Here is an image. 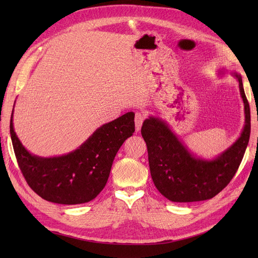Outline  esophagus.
Here are the masks:
<instances>
[{"label": "esophagus", "instance_id": "obj_1", "mask_svg": "<svg viewBox=\"0 0 258 258\" xmlns=\"http://www.w3.org/2000/svg\"><path fill=\"white\" fill-rule=\"evenodd\" d=\"M144 120V114L143 113H137L136 114V118H135V123H136V131L139 132L141 130L142 127V123Z\"/></svg>", "mask_w": 258, "mask_h": 258}]
</instances>
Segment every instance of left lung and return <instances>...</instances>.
Wrapping results in <instances>:
<instances>
[{"mask_svg": "<svg viewBox=\"0 0 258 258\" xmlns=\"http://www.w3.org/2000/svg\"><path fill=\"white\" fill-rule=\"evenodd\" d=\"M235 76L244 105V127L240 137L214 158L200 157L188 150L182 140L160 117L150 116L141 134L146 142L151 175L156 188L172 202H194L213 198L236 174L251 134V113L242 77L236 71L218 70V75Z\"/></svg>", "mask_w": 258, "mask_h": 258, "instance_id": "left-lung-1", "label": "left lung"}]
</instances>
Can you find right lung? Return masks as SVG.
<instances>
[{
    "label": "right lung",
    "instance_id": "1",
    "mask_svg": "<svg viewBox=\"0 0 258 258\" xmlns=\"http://www.w3.org/2000/svg\"><path fill=\"white\" fill-rule=\"evenodd\" d=\"M14 114V110H13ZM11 118V138L19 168L38 196L59 205H81L104 188L115 156L135 132V113L102 124L76 150L41 157L22 145Z\"/></svg>",
    "mask_w": 258,
    "mask_h": 258
}]
</instances>
